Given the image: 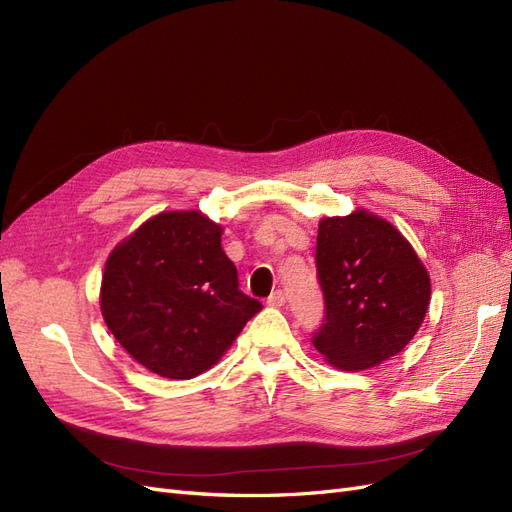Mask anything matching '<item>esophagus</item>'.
Masks as SVG:
<instances>
[{
    "instance_id": "obj_1",
    "label": "esophagus",
    "mask_w": 512,
    "mask_h": 512,
    "mask_svg": "<svg viewBox=\"0 0 512 512\" xmlns=\"http://www.w3.org/2000/svg\"><path fill=\"white\" fill-rule=\"evenodd\" d=\"M267 303H269L271 307H282V305L286 303V294H284V290H273V292L269 294Z\"/></svg>"
}]
</instances>
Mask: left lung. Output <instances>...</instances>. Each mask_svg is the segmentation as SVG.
<instances>
[{
  "mask_svg": "<svg viewBox=\"0 0 512 512\" xmlns=\"http://www.w3.org/2000/svg\"><path fill=\"white\" fill-rule=\"evenodd\" d=\"M316 271L324 318L312 337L331 365L359 371L404 350L427 314V269L401 232L367 211L324 218Z\"/></svg>",
  "mask_w": 512,
  "mask_h": 512,
  "instance_id": "8db88e82",
  "label": "left lung"
}]
</instances>
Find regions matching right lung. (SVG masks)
Segmentation results:
<instances>
[{
  "label": "right lung",
  "instance_id": "obj_1",
  "mask_svg": "<svg viewBox=\"0 0 512 512\" xmlns=\"http://www.w3.org/2000/svg\"><path fill=\"white\" fill-rule=\"evenodd\" d=\"M222 226L198 211L147 220L106 260L100 307L106 327L153 374L190 380L235 342L262 303L239 290L222 250Z\"/></svg>",
  "mask_w": 512,
  "mask_h": 512
}]
</instances>
